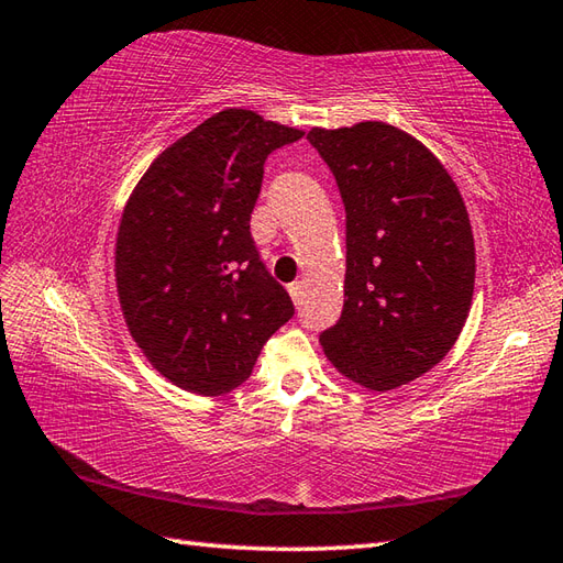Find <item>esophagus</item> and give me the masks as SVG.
Wrapping results in <instances>:
<instances>
[{
  "label": "esophagus",
  "instance_id": "obj_1",
  "mask_svg": "<svg viewBox=\"0 0 563 563\" xmlns=\"http://www.w3.org/2000/svg\"><path fill=\"white\" fill-rule=\"evenodd\" d=\"M302 290H305V285L300 280H295V283L288 285V292H290V297L295 300V305L302 302Z\"/></svg>",
  "mask_w": 563,
  "mask_h": 563
}]
</instances>
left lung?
Listing matches in <instances>:
<instances>
[{"mask_svg":"<svg viewBox=\"0 0 563 563\" xmlns=\"http://www.w3.org/2000/svg\"><path fill=\"white\" fill-rule=\"evenodd\" d=\"M345 208V302L319 333L329 361L375 391L428 373L457 341L474 292V236L457 186L387 123L307 135Z\"/></svg>","mask_w":563,"mask_h":563,"instance_id":"left-lung-1","label":"left lung"}]
</instances>
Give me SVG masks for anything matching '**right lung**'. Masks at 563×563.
I'll return each mask as SVG.
<instances>
[{"mask_svg": "<svg viewBox=\"0 0 563 563\" xmlns=\"http://www.w3.org/2000/svg\"><path fill=\"white\" fill-rule=\"evenodd\" d=\"M302 135L227 109L164 150L128 200L118 297L140 349L178 387L232 391L295 314L249 222L268 154Z\"/></svg>", "mask_w": 563, "mask_h": 563, "instance_id": "1", "label": "right lung"}]
</instances>
